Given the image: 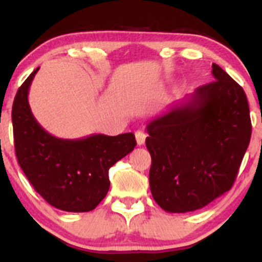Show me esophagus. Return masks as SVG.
Here are the masks:
<instances>
[{"label": "esophagus", "mask_w": 262, "mask_h": 262, "mask_svg": "<svg viewBox=\"0 0 262 262\" xmlns=\"http://www.w3.org/2000/svg\"><path fill=\"white\" fill-rule=\"evenodd\" d=\"M135 139H137L138 145H144L146 139V134L141 130H137L135 132Z\"/></svg>", "instance_id": "1"}]
</instances>
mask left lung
I'll return each mask as SVG.
<instances>
[{"instance_id":"obj_1","label":"left lung","mask_w":262,"mask_h":262,"mask_svg":"<svg viewBox=\"0 0 262 262\" xmlns=\"http://www.w3.org/2000/svg\"><path fill=\"white\" fill-rule=\"evenodd\" d=\"M212 75L146 125L150 191L166 212H193L229 191L250 143L244 90L217 64Z\"/></svg>"}]
</instances>
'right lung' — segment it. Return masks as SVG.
<instances>
[{"mask_svg": "<svg viewBox=\"0 0 262 262\" xmlns=\"http://www.w3.org/2000/svg\"><path fill=\"white\" fill-rule=\"evenodd\" d=\"M39 68L18 90L12 107L18 164L35 191L55 208L90 212L110 189L108 170L133 151V133L110 137L92 134L81 139H60L48 133L33 116L29 87Z\"/></svg>", "mask_w": 262, "mask_h": 262, "instance_id": "right-lung-1", "label": "right lung"}]
</instances>
